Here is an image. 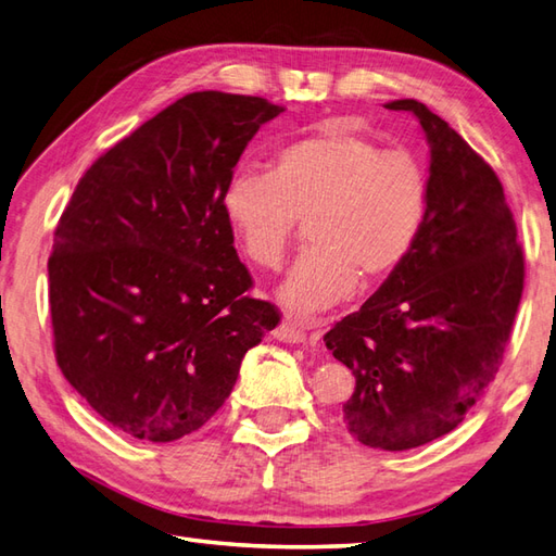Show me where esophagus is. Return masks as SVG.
I'll return each instance as SVG.
<instances>
[{"instance_id": "obj_1", "label": "esophagus", "mask_w": 556, "mask_h": 556, "mask_svg": "<svg viewBox=\"0 0 556 556\" xmlns=\"http://www.w3.org/2000/svg\"><path fill=\"white\" fill-rule=\"evenodd\" d=\"M275 339L285 341V344H305L308 334H305V329L301 327L296 317H287V320L275 329Z\"/></svg>"}]
</instances>
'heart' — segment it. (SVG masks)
<instances>
[{
    "instance_id": "obj_1",
    "label": "heart",
    "mask_w": 556,
    "mask_h": 556,
    "mask_svg": "<svg viewBox=\"0 0 556 556\" xmlns=\"http://www.w3.org/2000/svg\"><path fill=\"white\" fill-rule=\"evenodd\" d=\"M222 215L260 269L279 267L296 222L308 219L311 248L289 269L279 301L311 315L349 299L361 277L384 281L408 263L428 224L430 179L408 152L323 126L277 148L267 174H233Z\"/></svg>"
}]
</instances>
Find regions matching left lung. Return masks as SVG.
<instances>
[{"label":"left lung","mask_w":556,"mask_h":556,"mask_svg":"<svg viewBox=\"0 0 556 556\" xmlns=\"http://www.w3.org/2000/svg\"><path fill=\"white\" fill-rule=\"evenodd\" d=\"M430 146V215L418 248L377 293L325 334L356 375L346 430L384 452L458 428L497 375L523 293V251L490 164L418 100Z\"/></svg>","instance_id":"1"}]
</instances>
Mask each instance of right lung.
Wrapping results in <instances>:
<instances>
[{
	"mask_svg": "<svg viewBox=\"0 0 556 556\" xmlns=\"http://www.w3.org/2000/svg\"><path fill=\"white\" fill-rule=\"evenodd\" d=\"M279 112L191 92L92 162L62 212L47 263L56 365L128 437L203 428L279 323L248 296L253 277L222 215L248 140Z\"/></svg>",
	"mask_w": 556,
	"mask_h": 556,
	"instance_id": "obj_1",
	"label": "right lung"
}]
</instances>
